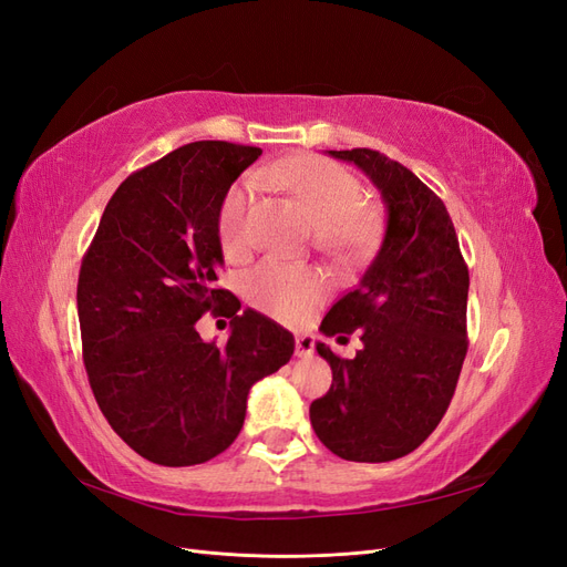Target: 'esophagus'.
Listing matches in <instances>:
<instances>
[{"instance_id":"1","label":"esophagus","mask_w":567,"mask_h":567,"mask_svg":"<svg viewBox=\"0 0 567 567\" xmlns=\"http://www.w3.org/2000/svg\"><path fill=\"white\" fill-rule=\"evenodd\" d=\"M312 352H315V338L307 336V333L298 336L296 338V354L298 357H310Z\"/></svg>"}]
</instances>
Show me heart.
Returning <instances> with one entry per match:
<instances>
[{
  "label": "heart",
  "instance_id": "b5f03b06",
  "mask_svg": "<svg viewBox=\"0 0 567 567\" xmlns=\"http://www.w3.org/2000/svg\"><path fill=\"white\" fill-rule=\"evenodd\" d=\"M277 179L310 215L323 250L357 257L371 246L375 217L362 203V184L350 169L329 158L300 153L277 167ZM250 184L238 182L219 203L217 236L221 250L229 257H241L250 248ZM246 290L257 310L284 321H296L326 296L329 281L315 267L269 257L248 274Z\"/></svg>",
  "mask_w": 567,
  "mask_h": 567
}]
</instances>
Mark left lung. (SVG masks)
I'll return each instance as SVG.
<instances>
[{"instance_id":"left-lung-1","label":"left lung","mask_w":567,"mask_h":567,"mask_svg":"<svg viewBox=\"0 0 567 567\" xmlns=\"http://www.w3.org/2000/svg\"><path fill=\"white\" fill-rule=\"evenodd\" d=\"M381 192L388 225L359 284L321 321L326 336L362 333L340 359L317 342L333 383L310 406L317 437L346 461L383 463L414 452L447 411L468 350V267L444 203L381 151H329Z\"/></svg>"}]
</instances>
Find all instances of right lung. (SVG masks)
Here are the masks:
<instances>
[{"mask_svg": "<svg viewBox=\"0 0 567 567\" xmlns=\"http://www.w3.org/2000/svg\"><path fill=\"white\" fill-rule=\"evenodd\" d=\"M262 148L194 142L132 173L111 196L78 279L82 359L101 414L161 466H196L241 433L248 390L279 371L293 333L217 286V210ZM231 318L227 347L195 321Z\"/></svg>", "mask_w": 567, "mask_h": 567, "instance_id": "obj_1", "label": "right lung"}]
</instances>
